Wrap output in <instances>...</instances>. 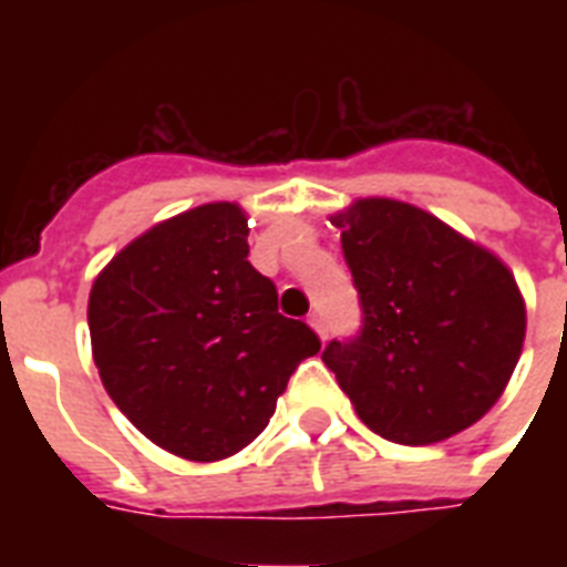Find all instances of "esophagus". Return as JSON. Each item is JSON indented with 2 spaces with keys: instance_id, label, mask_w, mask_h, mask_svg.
Returning <instances> with one entry per match:
<instances>
[{
  "instance_id": "34e87169",
  "label": "esophagus",
  "mask_w": 567,
  "mask_h": 567,
  "mask_svg": "<svg viewBox=\"0 0 567 567\" xmlns=\"http://www.w3.org/2000/svg\"><path fill=\"white\" fill-rule=\"evenodd\" d=\"M309 327L318 332L320 341H327V327H323V318H320V315H309Z\"/></svg>"
}]
</instances>
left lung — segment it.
<instances>
[{
    "instance_id": "obj_1",
    "label": "left lung",
    "mask_w": 567,
    "mask_h": 567,
    "mask_svg": "<svg viewBox=\"0 0 567 567\" xmlns=\"http://www.w3.org/2000/svg\"><path fill=\"white\" fill-rule=\"evenodd\" d=\"M364 327L323 364L364 426L394 444L467 430L509 385L527 306L492 249L417 205L364 196L332 214Z\"/></svg>"
}]
</instances>
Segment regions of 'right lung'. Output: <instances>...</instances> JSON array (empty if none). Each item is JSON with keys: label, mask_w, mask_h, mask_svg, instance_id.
Masks as SVG:
<instances>
[{"label": "right lung", "mask_w": 567, "mask_h": 567, "mask_svg": "<svg viewBox=\"0 0 567 567\" xmlns=\"http://www.w3.org/2000/svg\"><path fill=\"white\" fill-rule=\"evenodd\" d=\"M247 212L205 203L155 223L93 279V362L117 409L173 456L220 462L261 435L320 350L249 265Z\"/></svg>", "instance_id": "obj_1"}]
</instances>
